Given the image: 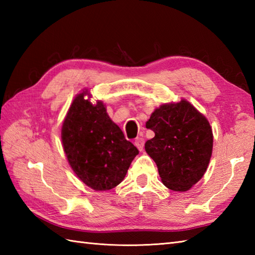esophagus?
<instances>
[{
	"mask_svg": "<svg viewBox=\"0 0 255 255\" xmlns=\"http://www.w3.org/2000/svg\"><path fill=\"white\" fill-rule=\"evenodd\" d=\"M134 145H136V147L140 151H142L143 150V145H144V139L141 138V137L136 138V140H134Z\"/></svg>",
	"mask_w": 255,
	"mask_h": 255,
	"instance_id": "1",
	"label": "esophagus"
}]
</instances>
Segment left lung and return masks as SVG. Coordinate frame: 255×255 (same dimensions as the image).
Masks as SVG:
<instances>
[{"label": "left lung", "mask_w": 255, "mask_h": 255, "mask_svg": "<svg viewBox=\"0 0 255 255\" xmlns=\"http://www.w3.org/2000/svg\"><path fill=\"white\" fill-rule=\"evenodd\" d=\"M145 127L155 133L144 149L158 166L163 185L175 192L188 191L204 176L213 153L208 119L182 99L155 108Z\"/></svg>", "instance_id": "8db88e82"}]
</instances>
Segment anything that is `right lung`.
I'll return each instance as SVG.
<instances>
[{
  "instance_id": "right-lung-1",
  "label": "right lung",
  "mask_w": 255,
  "mask_h": 255,
  "mask_svg": "<svg viewBox=\"0 0 255 255\" xmlns=\"http://www.w3.org/2000/svg\"><path fill=\"white\" fill-rule=\"evenodd\" d=\"M89 89L74 97L62 123L61 140L70 166L96 192L121 184L139 151L125 139L103 101L91 102Z\"/></svg>"
}]
</instances>
